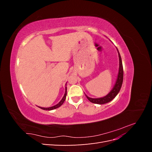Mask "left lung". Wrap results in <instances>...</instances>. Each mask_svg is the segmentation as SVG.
Returning a JSON list of instances; mask_svg holds the SVG:
<instances>
[{
  "mask_svg": "<svg viewBox=\"0 0 152 152\" xmlns=\"http://www.w3.org/2000/svg\"><path fill=\"white\" fill-rule=\"evenodd\" d=\"M117 50H118V49H117ZM118 57H119V71H118V77H117V80L116 81L115 85L114 86L113 89L110 91V93L103 98L94 99V98H91L86 95L87 98L88 99L91 103H96V104H102L108 103L110 102H111V101L117 95L118 92L120 91L122 84V82H123L124 70H123V66H122L121 57L120 53H118Z\"/></svg>",
  "mask_w": 152,
  "mask_h": 152,
  "instance_id": "1",
  "label": "left lung"
}]
</instances>
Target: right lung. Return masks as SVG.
I'll return each instance as SVG.
<instances>
[{
  "instance_id": "1",
  "label": "right lung",
  "mask_w": 152,
  "mask_h": 152,
  "mask_svg": "<svg viewBox=\"0 0 152 152\" xmlns=\"http://www.w3.org/2000/svg\"><path fill=\"white\" fill-rule=\"evenodd\" d=\"M66 94H67V93H66V91H65V95H64L63 98H62V99L60 101V102H59V103H58L56 105L54 106V107H49V108H42V107H39V108H41V109H42V110H54V109H56V108L60 107V106H61L62 104L64 103V102H65V99H66Z\"/></svg>"
}]
</instances>
